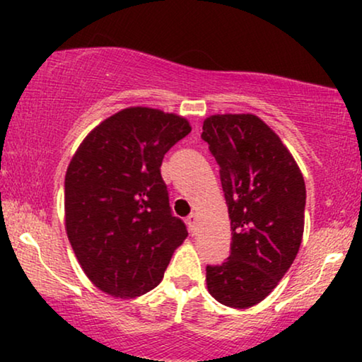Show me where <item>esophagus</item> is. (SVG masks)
Segmentation results:
<instances>
[{
    "instance_id": "34e87169",
    "label": "esophagus",
    "mask_w": 362,
    "mask_h": 362,
    "mask_svg": "<svg viewBox=\"0 0 362 362\" xmlns=\"http://www.w3.org/2000/svg\"><path fill=\"white\" fill-rule=\"evenodd\" d=\"M187 226H189V230L194 234L196 227H197V216L196 214H191L189 217H187Z\"/></svg>"
}]
</instances>
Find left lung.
<instances>
[{"instance_id": "obj_1", "label": "left lung", "mask_w": 362, "mask_h": 362, "mask_svg": "<svg viewBox=\"0 0 362 362\" xmlns=\"http://www.w3.org/2000/svg\"><path fill=\"white\" fill-rule=\"evenodd\" d=\"M201 136L221 168L232 230L230 255L206 267L207 290L222 305L249 308L272 293L298 254L303 175L279 135L252 113L206 118Z\"/></svg>"}]
</instances>
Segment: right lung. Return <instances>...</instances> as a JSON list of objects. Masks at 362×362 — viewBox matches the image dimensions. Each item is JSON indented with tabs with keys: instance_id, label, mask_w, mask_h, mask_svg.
Returning a JSON list of instances; mask_svg holds the SVG:
<instances>
[{
	"instance_id": "right-lung-1",
	"label": "right lung",
	"mask_w": 362,
	"mask_h": 362,
	"mask_svg": "<svg viewBox=\"0 0 362 362\" xmlns=\"http://www.w3.org/2000/svg\"><path fill=\"white\" fill-rule=\"evenodd\" d=\"M191 132L189 122L156 108L108 117L81 143L66 173V230L97 288L135 298L160 284L187 237L171 214L163 158Z\"/></svg>"
}]
</instances>
